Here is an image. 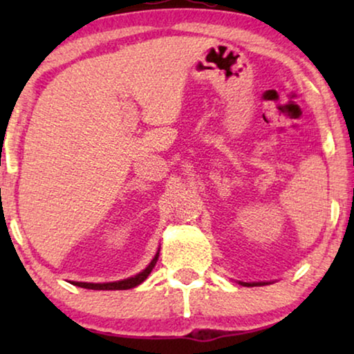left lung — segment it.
<instances>
[{
  "label": "left lung",
  "instance_id": "1",
  "mask_svg": "<svg viewBox=\"0 0 354 354\" xmlns=\"http://www.w3.org/2000/svg\"><path fill=\"white\" fill-rule=\"evenodd\" d=\"M240 285H245V287H254V285H268V282H239Z\"/></svg>",
  "mask_w": 354,
  "mask_h": 354
}]
</instances>
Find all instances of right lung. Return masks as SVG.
Segmentation results:
<instances>
[{
    "instance_id": "add662e5",
    "label": "right lung",
    "mask_w": 354,
    "mask_h": 354,
    "mask_svg": "<svg viewBox=\"0 0 354 354\" xmlns=\"http://www.w3.org/2000/svg\"><path fill=\"white\" fill-rule=\"evenodd\" d=\"M158 258H159V250L156 251V254H154L151 263H149L147 268L142 270V272L133 275V277H129L124 280H115V282H104V283H93V282H71V283L77 285V287H82V288H88V290H129V288H133L147 280L149 272H151L154 266H156Z\"/></svg>"
}]
</instances>
